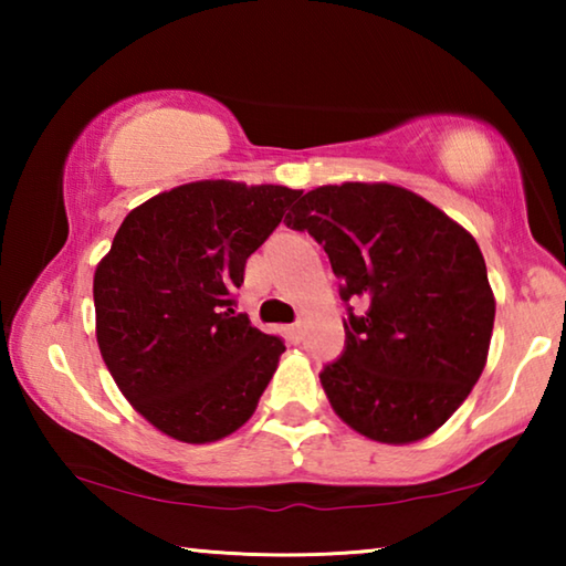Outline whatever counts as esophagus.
Returning <instances> with one entry per match:
<instances>
[{"label":"esophagus","instance_id":"esophagus-1","mask_svg":"<svg viewBox=\"0 0 566 566\" xmlns=\"http://www.w3.org/2000/svg\"><path fill=\"white\" fill-rule=\"evenodd\" d=\"M286 339H290L292 344H300L302 342V322L290 324V327H286Z\"/></svg>","mask_w":566,"mask_h":566}]
</instances>
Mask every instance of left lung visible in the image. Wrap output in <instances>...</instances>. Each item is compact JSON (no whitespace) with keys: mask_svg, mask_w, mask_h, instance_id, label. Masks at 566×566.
<instances>
[{"mask_svg":"<svg viewBox=\"0 0 566 566\" xmlns=\"http://www.w3.org/2000/svg\"><path fill=\"white\" fill-rule=\"evenodd\" d=\"M284 219L327 252L347 304L344 352L322 369L334 411L385 444L424 439L486 364L494 294L474 237L395 185L317 187ZM349 301L364 313L353 314Z\"/></svg>","mask_w":566,"mask_h":566,"instance_id":"left-lung-1","label":"left lung"}]
</instances>
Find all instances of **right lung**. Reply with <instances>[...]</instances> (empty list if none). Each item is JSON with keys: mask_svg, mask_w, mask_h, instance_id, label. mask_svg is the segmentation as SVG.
<instances>
[{"mask_svg": "<svg viewBox=\"0 0 566 566\" xmlns=\"http://www.w3.org/2000/svg\"><path fill=\"white\" fill-rule=\"evenodd\" d=\"M300 189L205 179L124 217L94 272L102 359L159 432L217 442L254 415L284 342L237 314L249 254Z\"/></svg>", "mask_w": 566, "mask_h": 566, "instance_id": "1", "label": "right lung"}]
</instances>
